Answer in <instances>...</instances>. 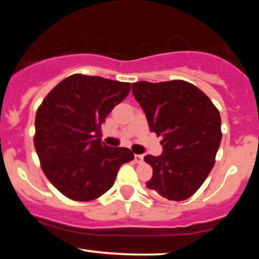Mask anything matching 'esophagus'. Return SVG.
<instances>
[{
	"mask_svg": "<svg viewBox=\"0 0 259 259\" xmlns=\"http://www.w3.org/2000/svg\"><path fill=\"white\" fill-rule=\"evenodd\" d=\"M144 160V156L142 154H135V162L136 163H141Z\"/></svg>",
	"mask_w": 259,
	"mask_h": 259,
	"instance_id": "esophagus-1",
	"label": "esophagus"
}]
</instances>
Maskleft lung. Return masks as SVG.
<instances>
[{
    "instance_id": "left-lung-1",
    "label": "left lung",
    "mask_w": 259,
    "mask_h": 259,
    "mask_svg": "<svg viewBox=\"0 0 259 259\" xmlns=\"http://www.w3.org/2000/svg\"><path fill=\"white\" fill-rule=\"evenodd\" d=\"M148 126L162 136L160 156H145L153 169L146 186L170 201H183L200 189L214 165L222 120L200 89L183 80L132 84Z\"/></svg>"
}]
</instances>
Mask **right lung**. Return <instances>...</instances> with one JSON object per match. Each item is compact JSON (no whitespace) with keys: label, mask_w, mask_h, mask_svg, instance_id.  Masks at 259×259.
<instances>
[{"label":"right lung","mask_w":259,"mask_h":259,"mask_svg":"<svg viewBox=\"0 0 259 259\" xmlns=\"http://www.w3.org/2000/svg\"><path fill=\"white\" fill-rule=\"evenodd\" d=\"M130 92L129 82L74 74L42 101L35 117V150L47 179L74 201L108 191L134 153L101 141V124Z\"/></svg>","instance_id":"right-lung-1"}]
</instances>
